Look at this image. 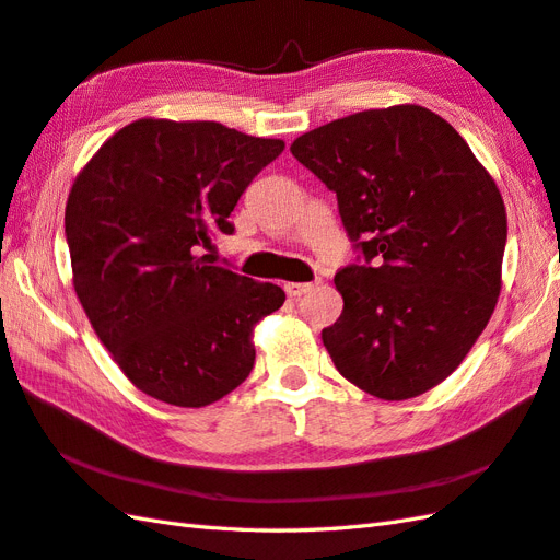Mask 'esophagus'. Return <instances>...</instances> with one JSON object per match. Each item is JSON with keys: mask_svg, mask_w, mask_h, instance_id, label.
<instances>
[{"mask_svg": "<svg viewBox=\"0 0 560 560\" xmlns=\"http://www.w3.org/2000/svg\"><path fill=\"white\" fill-rule=\"evenodd\" d=\"M313 284H316V282H288V284H284V292H288L294 299H299L302 294L311 292Z\"/></svg>", "mask_w": 560, "mask_h": 560, "instance_id": "obj_1", "label": "esophagus"}]
</instances>
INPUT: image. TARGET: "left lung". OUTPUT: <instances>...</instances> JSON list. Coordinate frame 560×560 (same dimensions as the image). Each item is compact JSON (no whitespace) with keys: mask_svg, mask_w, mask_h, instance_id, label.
I'll use <instances>...</instances> for the list:
<instances>
[{"mask_svg":"<svg viewBox=\"0 0 560 560\" xmlns=\"http://www.w3.org/2000/svg\"><path fill=\"white\" fill-rule=\"evenodd\" d=\"M337 195L357 258L323 345L349 383L401 401L452 375L501 290L506 209L466 140L430 108H371L290 147Z\"/></svg>","mask_w":560,"mask_h":560,"instance_id":"left-lung-1","label":"left lung"}]
</instances>
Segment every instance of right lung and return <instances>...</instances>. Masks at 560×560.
<instances>
[{"label":"right lung","mask_w":560,"mask_h":560,"mask_svg":"<svg viewBox=\"0 0 560 560\" xmlns=\"http://www.w3.org/2000/svg\"><path fill=\"white\" fill-rule=\"evenodd\" d=\"M282 140L213 120L142 118L75 177L66 203L73 288L130 383L173 406H209L254 368V325L282 288L213 266L211 240Z\"/></svg>","instance_id":"1"}]
</instances>
